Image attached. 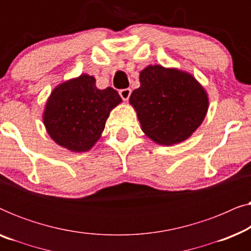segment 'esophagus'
<instances>
[{
  "instance_id": "34e87169",
  "label": "esophagus",
  "mask_w": 251,
  "mask_h": 251,
  "mask_svg": "<svg viewBox=\"0 0 251 251\" xmlns=\"http://www.w3.org/2000/svg\"><path fill=\"white\" fill-rule=\"evenodd\" d=\"M119 94L121 96L123 100H128L130 95H131V90H130V89H122V90L119 91Z\"/></svg>"
}]
</instances>
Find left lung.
<instances>
[{"instance_id": "1", "label": "left lung", "mask_w": 251, "mask_h": 251, "mask_svg": "<svg viewBox=\"0 0 251 251\" xmlns=\"http://www.w3.org/2000/svg\"><path fill=\"white\" fill-rule=\"evenodd\" d=\"M139 82L129 101L144 133L153 142L167 146L181 143L203 122L208 94L192 74L150 65L140 72Z\"/></svg>"}]
</instances>
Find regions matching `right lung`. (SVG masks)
Returning <instances> with one entry per match:
<instances>
[{
    "label": "right lung",
    "instance_id": "1",
    "mask_svg": "<svg viewBox=\"0 0 251 251\" xmlns=\"http://www.w3.org/2000/svg\"><path fill=\"white\" fill-rule=\"evenodd\" d=\"M122 101L118 91L100 90L81 74L57 85L48 98L43 123L52 140L72 152H87L100 138L109 113Z\"/></svg>",
    "mask_w": 251,
    "mask_h": 251
}]
</instances>
